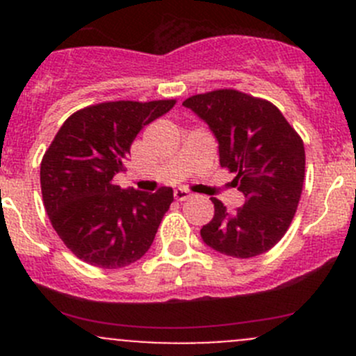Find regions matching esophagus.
I'll use <instances>...</instances> for the list:
<instances>
[{
    "label": "esophagus",
    "mask_w": 356,
    "mask_h": 356,
    "mask_svg": "<svg viewBox=\"0 0 356 356\" xmlns=\"http://www.w3.org/2000/svg\"><path fill=\"white\" fill-rule=\"evenodd\" d=\"M191 191H188V189H175L174 191V198L177 201H186L191 198Z\"/></svg>",
    "instance_id": "obj_1"
}]
</instances>
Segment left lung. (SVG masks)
<instances>
[{
    "label": "left lung",
    "instance_id": "1",
    "mask_svg": "<svg viewBox=\"0 0 356 356\" xmlns=\"http://www.w3.org/2000/svg\"><path fill=\"white\" fill-rule=\"evenodd\" d=\"M182 105L203 118L218 141L220 167L236 174L245 204L227 211L211 198L213 218L201 238L215 251L251 258L274 248L296 213L305 181V146L275 105L236 91L195 95Z\"/></svg>",
    "mask_w": 356,
    "mask_h": 356
}]
</instances>
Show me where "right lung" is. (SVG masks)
<instances>
[{
    "mask_svg": "<svg viewBox=\"0 0 356 356\" xmlns=\"http://www.w3.org/2000/svg\"><path fill=\"white\" fill-rule=\"evenodd\" d=\"M174 105L175 99H156L86 106L63 122L46 149L41 161L46 213L63 245L86 264L120 268L152 246L174 191L122 189L113 175L125 172L141 129Z\"/></svg>",
    "mask_w": 356,
    "mask_h": 356,
    "instance_id": "right-lung-1",
    "label": "right lung"
}]
</instances>
